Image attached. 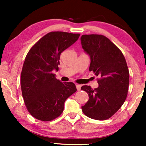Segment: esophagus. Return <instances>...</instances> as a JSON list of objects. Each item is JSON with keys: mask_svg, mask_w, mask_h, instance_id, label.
<instances>
[{"mask_svg": "<svg viewBox=\"0 0 146 146\" xmlns=\"http://www.w3.org/2000/svg\"><path fill=\"white\" fill-rule=\"evenodd\" d=\"M76 89H77V90H80V89H81V85H80V84H76Z\"/></svg>", "mask_w": 146, "mask_h": 146, "instance_id": "esophagus-1", "label": "esophagus"}]
</instances>
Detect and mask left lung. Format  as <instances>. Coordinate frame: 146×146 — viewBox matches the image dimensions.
<instances>
[{
    "label": "left lung",
    "mask_w": 146,
    "mask_h": 146,
    "mask_svg": "<svg viewBox=\"0 0 146 146\" xmlns=\"http://www.w3.org/2000/svg\"><path fill=\"white\" fill-rule=\"evenodd\" d=\"M81 43L90 57L89 70L99 77L97 88L81 87L89 96L82 110L90 118L105 120L117 112L127 98L129 73L126 61L120 50L104 35H84Z\"/></svg>",
    "instance_id": "8db88e82"
}]
</instances>
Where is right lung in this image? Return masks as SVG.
Instances as JSON below:
<instances>
[{"label":"right lung","instance_id":"1","mask_svg":"<svg viewBox=\"0 0 146 146\" xmlns=\"http://www.w3.org/2000/svg\"><path fill=\"white\" fill-rule=\"evenodd\" d=\"M80 34L50 32L41 38L28 52L21 76L22 94L34 117L49 121L64 110L68 98L76 92L73 82H61L53 70H58L61 53L72 45Z\"/></svg>","mask_w":146,"mask_h":146}]
</instances>
